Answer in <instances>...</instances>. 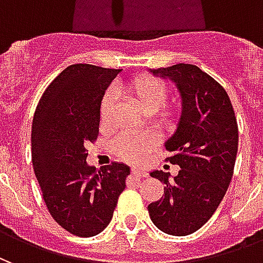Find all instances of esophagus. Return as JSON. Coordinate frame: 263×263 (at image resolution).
Here are the masks:
<instances>
[{"mask_svg": "<svg viewBox=\"0 0 263 263\" xmlns=\"http://www.w3.org/2000/svg\"><path fill=\"white\" fill-rule=\"evenodd\" d=\"M132 176H135V177H146L148 176V173L145 171H141V169H137V167H132Z\"/></svg>", "mask_w": 263, "mask_h": 263, "instance_id": "34e87169", "label": "esophagus"}]
</instances>
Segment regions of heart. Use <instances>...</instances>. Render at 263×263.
<instances>
[{"label":"heart","mask_w":263,"mask_h":263,"mask_svg":"<svg viewBox=\"0 0 263 263\" xmlns=\"http://www.w3.org/2000/svg\"><path fill=\"white\" fill-rule=\"evenodd\" d=\"M129 91L135 97L137 103L143 111H156L165 103L167 90L160 80L154 77L142 76L134 80L129 86ZM114 107V94L107 92L100 107L101 120L108 121ZM155 137L149 132L124 134L114 142V149L121 159L128 162H141L151 149L155 146Z\"/></svg>","instance_id":"b5f03b06"}]
</instances>
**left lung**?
Segmentation results:
<instances>
[{"mask_svg":"<svg viewBox=\"0 0 263 263\" xmlns=\"http://www.w3.org/2000/svg\"><path fill=\"white\" fill-rule=\"evenodd\" d=\"M175 83L182 100L176 131L166 139L167 160L177 176L163 171L151 176L163 183V196L148 205L149 217L169 235L193 234L211 218L231 182L238 151V125L226 90L194 65L151 69Z\"/></svg>","mask_w":263,"mask_h":263,"instance_id":"1","label":"left lung"}]
</instances>
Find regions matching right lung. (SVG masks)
<instances>
[{"label": "right lung", "instance_id": "obj_1", "mask_svg": "<svg viewBox=\"0 0 263 263\" xmlns=\"http://www.w3.org/2000/svg\"><path fill=\"white\" fill-rule=\"evenodd\" d=\"M121 70L71 65L39 100L32 121V163L53 220L77 237H94L108 226L129 166L114 162L96 172L86 145L96 141L100 107Z\"/></svg>", "mask_w": 263, "mask_h": 263}]
</instances>
